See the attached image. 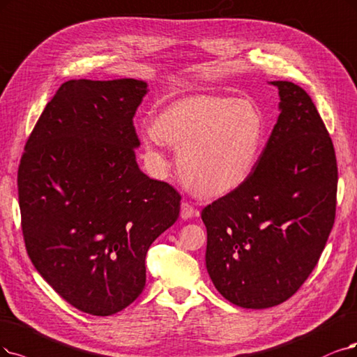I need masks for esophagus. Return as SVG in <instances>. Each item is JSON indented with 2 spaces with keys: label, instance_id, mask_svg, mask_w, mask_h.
Instances as JSON below:
<instances>
[{
  "label": "esophagus",
  "instance_id": "obj_1",
  "mask_svg": "<svg viewBox=\"0 0 357 357\" xmlns=\"http://www.w3.org/2000/svg\"><path fill=\"white\" fill-rule=\"evenodd\" d=\"M194 216H199V210L194 208L190 203L183 202V203L181 204V218H182L183 220H187V219H191V218H194Z\"/></svg>",
  "mask_w": 357,
  "mask_h": 357
}]
</instances>
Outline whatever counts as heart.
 <instances>
[{"label": "heart", "mask_w": 357, "mask_h": 357, "mask_svg": "<svg viewBox=\"0 0 357 357\" xmlns=\"http://www.w3.org/2000/svg\"><path fill=\"white\" fill-rule=\"evenodd\" d=\"M141 142L163 163L165 144L178 149L182 178L204 195L228 194L247 181L261 153L265 123L245 100L192 96L178 100L139 130Z\"/></svg>", "instance_id": "b5f03b06"}]
</instances>
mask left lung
Wrapping results in <instances>:
<instances>
[{
	"mask_svg": "<svg viewBox=\"0 0 357 357\" xmlns=\"http://www.w3.org/2000/svg\"><path fill=\"white\" fill-rule=\"evenodd\" d=\"M278 88L280 116L252 175L203 208L206 268L218 291L244 309L291 297L318 263L335 219L337 160L307 92Z\"/></svg>",
	"mask_w": 357,
	"mask_h": 357,
	"instance_id": "1",
	"label": "left lung"
}]
</instances>
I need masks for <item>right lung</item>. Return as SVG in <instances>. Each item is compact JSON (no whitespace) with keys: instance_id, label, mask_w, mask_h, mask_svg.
I'll list each match as a JSON object with an SVG mask.
<instances>
[{"instance_id":"add662e5","label":"right lung","mask_w":357,"mask_h":357,"mask_svg":"<svg viewBox=\"0 0 357 357\" xmlns=\"http://www.w3.org/2000/svg\"><path fill=\"white\" fill-rule=\"evenodd\" d=\"M138 79L64 82L24 145L22 231L36 271L81 312L109 316L144 289L145 256L181 195L138 167Z\"/></svg>"}]
</instances>
